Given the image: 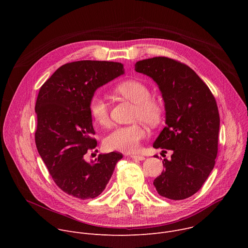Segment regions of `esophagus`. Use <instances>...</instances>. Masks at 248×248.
<instances>
[{
	"label": "esophagus",
	"mask_w": 248,
	"mask_h": 248,
	"mask_svg": "<svg viewBox=\"0 0 248 248\" xmlns=\"http://www.w3.org/2000/svg\"><path fill=\"white\" fill-rule=\"evenodd\" d=\"M130 157H131L132 159L138 160V161H142V160L145 159L144 156H142V155H130Z\"/></svg>",
	"instance_id": "34e87169"
}]
</instances>
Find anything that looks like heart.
Returning a JSON list of instances; mask_svg holds the SVG:
<instances>
[{"mask_svg": "<svg viewBox=\"0 0 248 248\" xmlns=\"http://www.w3.org/2000/svg\"><path fill=\"white\" fill-rule=\"evenodd\" d=\"M115 92L118 96L134 103L131 120L142 121L149 125L158 124L164 115V104L151 96L147 84L137 79H127L119 83ZM89 112L93 120L101 126L107 127L111 124L110 105L104 98L95 95L89 102ZM146 136V130L140 123L114 128L104 139V147L107 150L131 153L138 150L141 141Z\"/></svg>", "mask_w": 248, "mask_h": 248, "instance_id": "1", "label": "heart"}]
</instances>
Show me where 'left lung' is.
Returning <instances> with one entry per match:
<instances>
[{"label": "left lung", "instance_id": "obj_1", "mask_svg": "<svg viewBox=\"0 0 248 248\" xmlns=\"http://www.w3.org/2000/svg\"><path fill=\"white\" fill-rule=\"evenodd\" d=\"M135 70L158 84L165 102L166 126L153 147L172 151L153 185L163 197L188 198L215 166L220 128L215 97L194 70L179 61L155 57L137 62Z\"/></svg>", "mask_w": 248, "mask_h": 248}]
</instances>
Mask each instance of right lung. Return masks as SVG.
I'll return each mask as SVG.
<instances>
[{
	"mask_svg": "<svg viewBox=\"0 0 248 248\" xmlns=\"http://www.w3.org/2000/svg\"><path fill=\"white\" fill-rule=\"evenodd\" d=\"M123 74L121 62H73L59 67L39 90L35 143L53 181L68 195H100L123 158L119 152L99 154L91 163L83 158L97 146L89 102L97 88Z\"/></svg>",
	"mask_w": 248,
	"mask_h": 248,
	"instance_id": "add662e5",
	"label": "right lung"
}]
</instances>
